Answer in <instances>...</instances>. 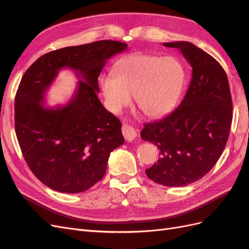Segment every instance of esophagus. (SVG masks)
<instances>
[{"instance_id": "34e87169", "label": "esophagus", "mask_w": 249, "mask_h": 249, "mask_svg": "<svg viewBox=\"0 0 249 249\" xmlns=\"http://www.w3.org/2000/svg\"><path fill=\"white\" fill-rule=\"evenodd\" d=\"M122 131H123V135L126 141H133L135 138L137 137V133L136 130L134 129L133 126L129 125V124H123L122 127Z\"/></svg>"}]
</instances>
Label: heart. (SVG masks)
Returning a JSON list of instances; mask_svg holds the SVG:
<instances>
[{
    "label": "heart",
    "instance_id": "1",
    "mask_svg": "<svg viewBox=\"0 0 249 249\" xmlns=\"http://www.w3.org/2000/svg\"><path fill=\"white\" fill-rule=\"evenodd\" d=\"M185 70L178 59L134 54L120 59L114 76L101 80L104 99L113 112L129 106L135 96L148 117L167 114L178 104L185 85Z\"/></svg>",
    "mask_w": 249,
    "mask_h": 249
}]
</instances>
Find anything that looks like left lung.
Instances as JSON below:
<instances>
[{"label":"left lung","instance_id":"obj_1","mask_svg":"<svg viewBox=\"0 0 249 249\" xmlns=\"http://www.w3.org/2000/svg\"><path fill=\"white\" fill-rule=\"evenodd\" d=\"M163 46L180 51L192 77L179 106L141 131V138L160 150L145 173L160 185L184 187L206 176L220 158L230 135L232 102L227 73L212 56L188 41Z\"/></svg>","mask_w":249,"mask_h":249}]
</instances>
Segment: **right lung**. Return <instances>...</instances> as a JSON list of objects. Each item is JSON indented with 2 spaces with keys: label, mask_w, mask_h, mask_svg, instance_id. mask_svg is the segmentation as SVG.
I'll return each instance as SVG.
<instances>
[{
  "label": "right lung",
  "mask_w": 249,
  "mask_h": 249,
  "mask_svg": "<svg viewBox=\"0 0 249 249\" xmlns=\"http://www.w3.org/2000/svg\"><path fill=\"white\" fill-rule=\"evenodd\" d=\"M127 44L100 40L44 54L21 78L14 103L22 156L41 183L63 193L88 190L105 176L110 153L124 144L122 124L97 97V78ZM63 68L80 81L64 107L45 106L44 94Z\"/></svg>",
  "instance_id": "right-lung-1"
}]
</instances>
